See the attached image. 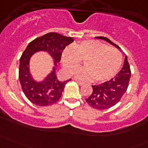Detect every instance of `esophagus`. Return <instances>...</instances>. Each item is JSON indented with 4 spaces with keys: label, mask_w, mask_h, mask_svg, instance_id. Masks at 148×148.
Wrapping results in <instances>:
<instances>
[{
    "label": "esophagus",
    "mask_w": 148,
    "mask_h": 148,
    "mask_svg": "<svg viewBox=\"0 0 148 148\" xmlns=\"http://www.w3.org/2000/svg\"><path fill=\"white\" fill-rule=\"evenodd\" d=\"M77 82L80 85V86H82V85L84 84L83 82H79V81H77Z\"/></svg>",
    "instance_id": "obj_1"
}]
</instances>
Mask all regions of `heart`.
Listing matches in <instances>:
<instances>
[{
	"instance_id": "b5f03b06",
	"label": "heart",
	"mask_w": 148,
	"mask_h": 148,
	"mask_svg": "<svg viewBox=\"0 0 148 148\" xmlns=\"http://www.w3.org/2000/svg\"><path fill=\"white\" fill-rule=\"evenodd\" d=\"M81 61H84L85 67L76 71V78L102 83L110 80L118 72L122 56L117 49L95 40H85L62 51L61 62L66 74H72Z\"/></svg>"
}]
</instances>
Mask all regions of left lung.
<instances>
[{
  "instance_id": "1",
  "label": "left lung",
  "mask_w": 148,
  "mask_h": 148,
  "mask_svg": "<svg viewBox=\"0 0 148 148\" xmlns=\"http://www.w3.org/2000/svg\"><path fill=\"white\" fill-rule=\"evenodd\" d=\"M102 39L109 44L120 49L117 44L106 37H95ZM131 77V71L127 61V56H125L124 64L118 74L112 79L101 84L92 85V93L86 102L91 107L97 110H107L115 105L120 102L121 98L126 92Z\"/></svg>"
}]
</instances>
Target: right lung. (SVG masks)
<instances>
[{
	"label": "right lung",
	"mask_w": 148,
	"mask_h": 148,
	"mask_svg": "<svg viewBox=\"0 0 148 148\" xmlns=\"http://www.w3.org/2000/svg\"><path fill=\"white\" fill-rule=\"evenodd\" d=\"M74 41L72 37H67L57 33H48L30 42L22 53L19 65V81L22 90L33 104L48 106L54 104L62 97L65 85L71 79L61 81L56 75L57 64L62 53L66 46ZM46 52L53 59L52 71L42 80L34 78L29 69L31 57L37 52Z\"/></svg>",
	"instance_id": "obj_1"
}]
</instances>
